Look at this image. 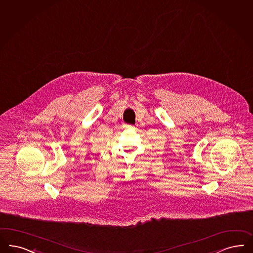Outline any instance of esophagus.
I'll return each mask as SVG.
<instances>
[{"label":"esophagus","instance_id":"obj_1","mask_svg":"<svg viewBox=\"0 0 253 253\" xmlns=\"http://www.w3.org/2000/svg\"><path fill=\"white\" fill-rule=\"evenodd\" d=\"M126 127H127V128H135V126H131V125H127Z\"/></svg>","mask_w":253,"mask_h":253}]
</instances>
